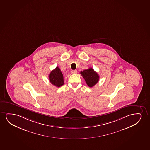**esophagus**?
Returning a JSON list of instances; mask_svg holds the SVG:
<instances>
[{
  "instance_id": "1",
  "label": "esophagus",
  "mask_w": 150,
  "mask_h": 150,
  "mask_svg": "<svg viewBox=\"0 0 150 150\" xmlns=\"http://www.w3.org/2000/svg\"><path fill=\"white\" fill-rule=\"evenodd\" d=\"M72 74H76L77 73V71L76 70H72L71 71Z\"/></svg>"
}]
</instances>
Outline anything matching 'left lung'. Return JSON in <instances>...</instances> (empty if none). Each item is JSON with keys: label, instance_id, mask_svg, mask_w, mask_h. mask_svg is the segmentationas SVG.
Masks as SVG:
<instances>
[{"label": "left lung", "instance_id": "obj_1", "mask_svg": "<svg viewBox=\"0 0 150 150\" xmlns=\"http://www.w3.org/2000/svg\"><path fill=\"white\" fill-rule=\"evenodd\" d=\"M80 74L85 79L86 83L89 87L92 88L97 83L99 80V76L91 68L83 70L80 72Z\"/></svg>", "mask_w": 150, "mask_h": 150}]
</instances>
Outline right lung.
Wrapping results in <instances>:
<instances>
[{"instance_id":"right-lung-1","label":"right lung","mask_w":150,"mask_h":150,"mask_svg":"<svg viewBox=\"0 0 150 150\" xmlns=\"http://www.w3.org/2000/svg\"><path fill=\"white\" fill-rule=\"evenodd\" d=\"M49 79L51 83L58 88L64 84V77L59 67H57L54 70L50 72L49 75Z\"/></svg>"}]
</instances>
